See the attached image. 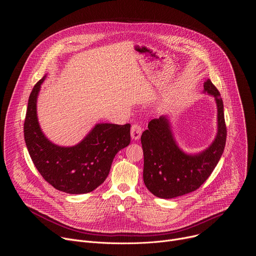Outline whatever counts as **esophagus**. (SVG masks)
<instances>
[{"mask_svg":"<svg viewBox=\"0 0 256 256\" xmlns=\"http://www.w3.org/2000/svg\"><path fill=\"white\" fill-rule=\"evenodd\" d=\"M142 132V128L138 124H134L130 128V136L134 140H138Z\"/></svg>","mask_w":256,"mask_h":256,"instance_id":"1","label":"esophagus"}]
</instances>
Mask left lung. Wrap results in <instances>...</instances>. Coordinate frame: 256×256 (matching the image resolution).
Wrapping results in <instances>:
<instances>
[{
	"mask_svg": "<svg viewBox=\"0 0 256 256\" xmlns=\"http://www.w3.org/2000/svg\"><path fill=\"white\" fill-rule=\"evenodd\" d=\"M204 92L212 95L218 106V132L206 150L196 155L181 151L165 116L152 120L142 134L144 182L158 198H173L196 190L221 159L227 138L223 100L210 79L204 84Z\"/></svg>",
	"mask_w": 256,
	"mask_h": 256,
	"instance_id": "obj_1",
	"label": "left lung"
}]
</instances>
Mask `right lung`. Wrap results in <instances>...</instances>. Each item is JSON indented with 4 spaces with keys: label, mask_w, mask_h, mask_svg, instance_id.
<instances>
[{
    "label": "right lung",
    "mask_w": 256,
    "mask_h": 256,
    "mask_svg": "<svg viewBox=\"0 0 256 256\" xmlns=\"http://www.w3.org/2000/svg\"><path fill=\"white\" fill-rule=\"evenodd\" d=\"M46 77L33 87L24 122V140L36 169L56 190L88 194L102 184L118 151L130 142V124H98L72 147H60L42 134L36 114V100Z\"/></svg>",
    "instance_id": "obj_1"
}]
</instances>
